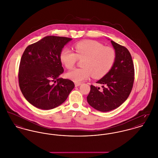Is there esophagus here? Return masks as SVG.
I'll return each instance as SVG.
<instances>
[{
    "label": "esophagus",
    "instance_id": "34e87169",
    "mask_svg": "<svg viewBox=\"0 0 158 158\" xmlns=\"http://www.w3.org/2000/svg\"><path fill=\"white\" fill-rule=\"evenodd\" d=\"M81 84L80 83H75V87H78V86H80Z\"/></svg>",
    "mask_w": 158,
    "mask_h": 158
}]
</instances>
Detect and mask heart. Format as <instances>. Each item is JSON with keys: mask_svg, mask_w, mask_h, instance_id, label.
Segmentation results:
<instances>
[{"mask_svg": "<svg viewBox=\"0 0 158 158\" xmlns=\"http://www.w3.org/2000/svg\"><path fill=\"white\" fill-rule=\"evenodd\" d=\"M73 48H64L60 54L61 63L68 69L72 68L77 60H83L82 68H75L67 72L66 77L75 83H81L92 75L94 78H101L113 67L116 59L114 48L104 46L94 40H84L75 43Z\"/></svg>", "mask_w": 158, "mask_h": 158, "instance_id": "b5f03b06", "label": "heart"}]
</instances>
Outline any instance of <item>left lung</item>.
<instances>
[{
	"label": "left lung",
	"mask_w": 158,
	"mask_h": 158,
	"mask_svg": "<svg viewBox=\"0 0 158 158\" xmlns=\"http://www.w3.org/2000/svg\"><path fill=\"white\" fill-rule=\"evenodd\" d=\"M111 43L116 52L115 63L107 74L91 85L87 97L89 104L100 112H109L120 106L127 99L134 81V65L129 50L115 42Z\"/></svg>",
	"instance_id": "left-lung-1"
}]
</instances>
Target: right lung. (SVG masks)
<instances>
[{
	"label": "right lung",
	"mask_w": 158,
	"mask_h": 158,
	"mask_svg": "<svg viewBox=\"0 0 158 158\" xmlns=\"http://www.w3.org/2000/svg\"><path fill=\"white\" fill-rule=\"evenodd\" d=\"M72 39L49 35L29 45L20 60L19 83L22 94L37 108L50 110L67 99L73 82L59 78L63 72L60 54Z\"/></svg>",
	"instance_id": "add662e5"
}]
</instances>
